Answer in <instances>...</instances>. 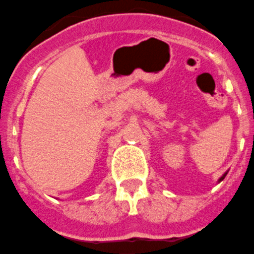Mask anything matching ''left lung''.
I'll use <instances>...</instances> for the list:
<instances>
[{"mask_svg":"<svg viewBox=\"0 0 254 254\" xmlns=\"http://www.w3.org/2000/svg\"><path fill=\"white\" fill-rule=\"evenodd\" d=\"M226 175H227V172H226V174H223V175H222V176H221V179H220V180H218V182H221V181H222V180H223V179H225V177H226Z\"/></svg>","mask_w":254,"mask_h":254,"instance_id":"obj_1","label":"left lung"}]
</instances>
